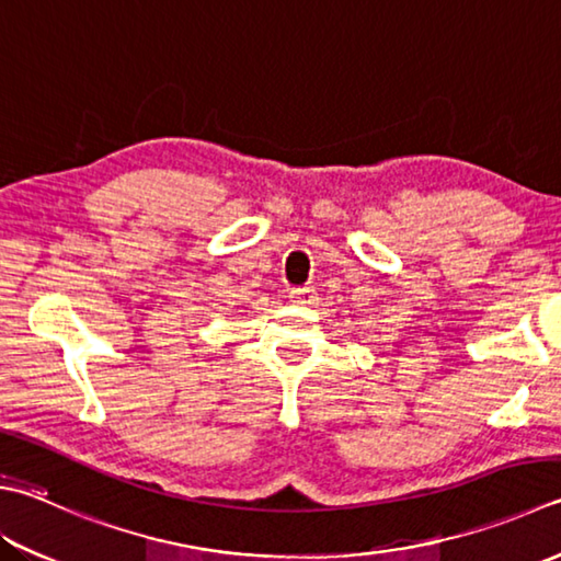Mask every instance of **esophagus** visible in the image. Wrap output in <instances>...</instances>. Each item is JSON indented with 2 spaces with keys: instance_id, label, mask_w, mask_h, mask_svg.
<instances>
[{
  "instance_id": "1",
  "label": "esophagus",
  "mask_w": 561,
  "mask_h": 561,
  "mask_svg": "<svg viewBox=\"0 0 561 561\" xmlns=\"http://www.w3.org/2000/svg\"><path fill=\"white\" fill-rule=\"evenodd\" d=\"M290 300L293 302H312L314 290L312 288H290Z\"/></svg>"
}]
</instances>
